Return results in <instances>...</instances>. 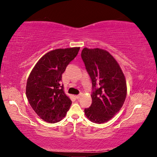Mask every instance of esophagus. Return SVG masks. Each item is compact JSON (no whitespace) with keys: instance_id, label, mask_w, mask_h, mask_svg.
Segmentation results:
<instances>
[{"instance_id":"34e87169","label":"esophagus","mask_w":157,"mask_h":157,"mask_svg":"<svg viewBox=\"0 0 157 157\" xmlns=\"http://www.w3.org/2000/svg\"><path fill=\"white\" fill-rule=\"evenodd\" d=\"M82 94H82V93H80V94H79V95H76V96H75V98H76V99H79V98H80V96H81V95H82Z\"/></svg>"}]
</instances>
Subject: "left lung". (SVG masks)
I'll use <instances>...</instances> for the list:
<instances>
[{"label": "left lung", "instance_id": "obj_1", "mask_svg": "<svg viewBox=\"0 0 157 157\" xmlns=\"http://www.w3.org/2000/svg\"><path fill=\"white\" fill-rule=\"evenodd\" d=\"M82 59L92 82V103L85 115L93 123L111 120L123 107L127 95V84L120 66L107 50L100 48L82 50Z\"/></svg>", "mask_w": 157, "mask_h": 157}]
</instances>
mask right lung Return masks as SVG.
<instances>
[{
  "instance_id": "right-lung-1",
  "label": "right lung",
  "mask_w": 157,
  "mask_h": 157,
  "mask_svg": "<svg viewBox=\"0 0 157 157\" xmlns=\"http://www.w3.org/2000/svg\"><path fill=\"white\" fill-rule=\"evenodd\" d=\"M79 47L59 48L45 54L36 63L26 84V96L36 113L55 123L65 117L72 103L63 91L62 73L78 54Z\"/></svg>"
}]
</instances>
